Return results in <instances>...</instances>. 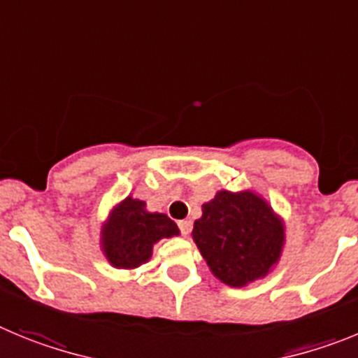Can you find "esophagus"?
<instances>
[{"label":"esophagus","mask_w":358,"mask_h":358,"mask_svg":"<svg viewBox=\"0 0 358 358\" xmlns=\"http://www.w3.org/2000/svg\"><path fill=\"white\" fill-rule=\"evenodd\" d=\"M178 228H180V234H182L183 237H187V235L191 234L192 223L189 221V219H182V221H178Z\"/></svg>","instance_id":"obj_1"}]
</instances>
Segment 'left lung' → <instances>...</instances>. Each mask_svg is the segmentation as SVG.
<instances>
[{
    "label": "left lung",
    "instance_id": "1",
    "mask_svg": "<svg viewBox=\"0 0 358 358\" xmlns=\"http://www.w3.org/2000/svg\"><path fill=\"white\" fill-rule=\"evenodd\" d=\"M201 210L192 237L221 282L241 287L262 278L276 264L283 227L259 196L221 191Z\"/></svg>",
    "mask_w": 358,
    "mask_h": 358
}]
</instances>
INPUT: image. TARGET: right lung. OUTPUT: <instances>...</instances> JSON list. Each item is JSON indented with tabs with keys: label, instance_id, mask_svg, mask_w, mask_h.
<instances>
[{
	"label": "right lung",
	"instance_id": "add662e5",
	"mask_svg": "<svg viewBox=\"0 0 358 358\" xmlns=\"http://www.w3.org/2000/svg\"><path fill=\"white\" fill-rule=\"evenodd\" d=\"M146 203L127 198L110 215L103 230V250L115 267H137L151 257L162 237L178 235V227L164 214L146 212Z\"/></svg>",
	"mask_w": 358,
	"mask_h": 358
}]
</instances>
